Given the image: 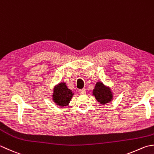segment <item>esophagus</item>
Masks as SVG:
<instances>
[{"label": "esophagus", "mask_w": 154, "mask_h": 154, "mask_svg": "<svg viewBox=\"0 0 154 154\" xmlns=\"http://www.w3.org/2000/svg\"><path fill=\"white\" fill-rule=\"evenodd\" d=\"M78 92H79L80 94H85L86 93V91L84 89H80L78 90Z\"/></svg>", "instance_id": "1"}]
</instances>
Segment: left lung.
<instances>
[{
    "label": "left lung",
    "instance_id": "left-lung-1",
    "mask_svg": "<svg viewBox=\"0 0 154 154\" xmlns=\"http://www.w3.org/2000/svg\"><path fill=\"white\" fill-rule=\"evenodd\" d=\"M92 93L97 101L99 102L101 104H106V103L111 102L113 98V94L110 88L106 86L100 82H98L96 83Z\"/></svg>",
    "mask_w": 154,
    "mask_h": 154
}]
</instances>
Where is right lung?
<instances>
[{
    "label": "right lung",
    "mask_w": 154,
    "mask_h": 154,
    "mask_svg": "<svg viewBox=\"0 0 154 154\" xmlns=\"http://www.w3.org/2000/svg\"><path fill=\"white\" fill-rule=\"evenodd\" d=\"M73 95L74 93L68 88L66 83L61 82L54 87L52 98L57 105L66 106L70 102Z\"/></svg>",
    "instance_id": "add662e5"
}]
</instances>
